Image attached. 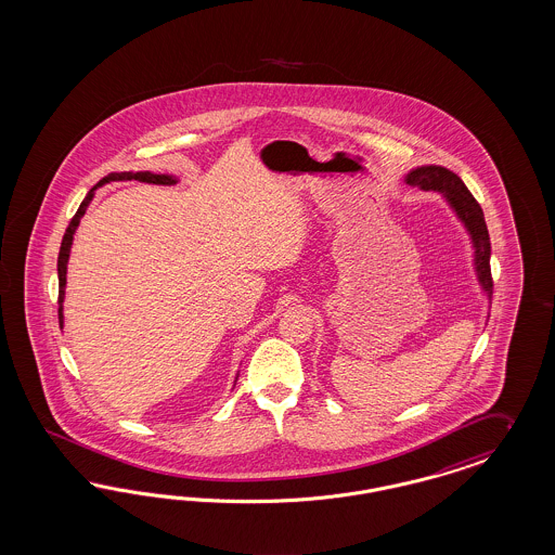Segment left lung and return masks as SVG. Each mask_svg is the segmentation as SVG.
Segmentation results:
<instances>
[{
  "label": "left lung",
  "instance_id": "1",
  "mask_svg": "<svg viewBox=\"0 0 555 555\" xmlns=\"http://www.w3.org/2000/svg\"><path fill=\"white\" fill-rule=\"evenodd\" d=\"M405 184L418 186L422 191L439 192L447 205L455 212L461 225L467 231L474 248V270L478 276L479 288L481 293L492 301V272H490V235L486 228L483 210L478 205V201L467 191L463 180L457 173L442 168V166H421L405 173L403 178Z\"/></svg>",
  "mask_w": 555,
  "mask_h": 555
}]
</instances>
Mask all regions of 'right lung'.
Listing matches in <instances>:
<instances>
[{"instance_id":"right-lung-1","label":"right lung","mask_w":555,"mask_h":555,"mask_svg":"<svg viewBox=\"0 0 555 555\" xmlns=\"http://www.w3.org/2000/svg\"><path fill=\"white\" fill-rule=\"evenodd\" d=\"M113 180H139V182H147V184H164V186H173V184L178 182V178H176V176H168V173L115 172L111 173V176H106V178H102V180L98 182L96 186L86 194V198L81 201L79 209H77L76 215H74V219H72V223H69V228L65 230L63 242H61V249H59V324L61 325H63V299H65V285H67V279H65V276H67V262H69V251H72V244H74V235H76L77 225H79L81 217L86 215L88 205L92 203L96 189L104 186V184H108V182H113ZM235 379H237V377H235Z\"/></svg>"}]
</instances>
